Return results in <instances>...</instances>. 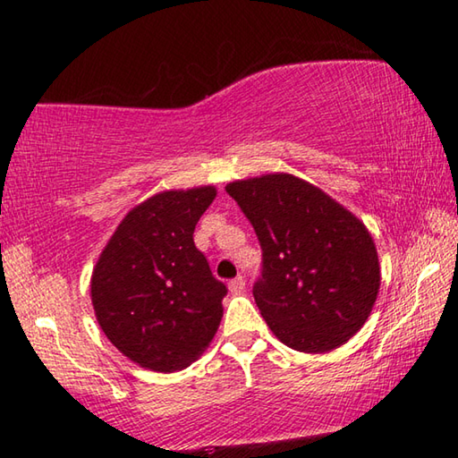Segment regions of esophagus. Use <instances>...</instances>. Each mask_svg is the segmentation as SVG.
I'll list each match as a JSON object with an SVG mask.
<instances>
[{
  "instance_id": "34e87169",
  "label": "esophagus",
  "mask_w": 458,
  "mask_h": 458,
  "mask_svg": "<svg viewBox=\"0 0 458 458\" xmlns=\"http://www.w3.org/2000/svg\"><path fill=\"white\" fill-rule=\"evenodd\" d=\"M244 286H246V281H244V276H236V278H232V281L228 283V289H230V293H242L244 291Z\"/></svg>"
}]
</instances>
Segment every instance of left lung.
<instances>
[{"mask_svg":"<svg viewBox=\"0 0 458 458\" xmlns=\"http://www.w3.org/2000/svg\"><path fill=\"white\" fill-rule=\"evenodd\" d=\"M226 191L257 232L262 268L252 294L270 331L305 353L344 345L366 323L379 289L366 226L289 174L232 182Z\"/></svg>","mask_w":458,"mask_h":458,"instance_id":"1","label":"left lung"}]
</instances>
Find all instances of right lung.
Wrapping results in <instances>:
<instances>
[{
	"label": "right lung",
	"instance_id": "obj_1",
	"mask_svg": "<svg viewBox=\"0 0 458 458\" xmlns=\"http://www.w3.org/2000/svg\"><path fill=\"white\" fill-rule=\"evenodd\" d=\"M214 198L208 185L145 199L97 262L90 281L97 321L141 368L165 374L188 368L218 331L228 289L193 244L196 224Z\"/></svg>",
	"mask_w": 458,
	"mask_h": 458
}]
</instances>
